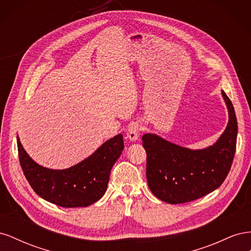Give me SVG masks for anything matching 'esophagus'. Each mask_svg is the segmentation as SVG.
I'll return each mask as SVG.
<instances>
[{"instance_id": "1", "label": "esophagus", "mask_w": 251, "mask_h": 251, "mask_svg": "<svg viewBox=\"0 0 251 251\" xmlns=\"http://www.w3.org/2000/svg\"><path fill=\"white\" fill-rule=\"evenodd\" d=\"M139 131H140L139 125L138 124H132L127 128L126 139H128L131 142L137 141L138 137H139Z\"/></svg>"}]
</instances>
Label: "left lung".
<instances>
[{"instance_id": "obj_1", "label": "left lung", "mask_w": 251, "mask_h": 251, "mask_svg": "<svg viewBox=\"0 0 251 251\" xmlns=\"http://www.w3.org/2000/svg\"><path fill=\"white\" fill-rule=\"evenodd\" d=\"M228 123L209 147L193 150L155 133L142 136L147 151V180L151 192L170 204L191 202L214 192L228 175L235 153L238 121L230 100L221 91Z\"/></svg>"}]
</instances>
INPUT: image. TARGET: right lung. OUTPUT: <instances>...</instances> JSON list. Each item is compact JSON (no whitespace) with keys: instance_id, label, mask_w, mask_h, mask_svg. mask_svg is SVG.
Returning a JSON list of instances; mask_svg holds the SVG:
<instances>
[{"instance_id":"right-lung-1","label":"right lung","mask_w":251,"mask_h":251,"mask_svg":"<svg viewBox=\"0 0 251 251\" xmlns=\"http://www.w3.org/2000/svg\"><path fill=\"white\" fill-rule=\"evenodd\" d=\"M17 140L22 170L33 191L44 200L66 208L87 207L101 198L113 165L125 149L123 135L118 134L79 163L53 170L36 163L28 155L19 135Z\"/></svg>"}]
</instances>
